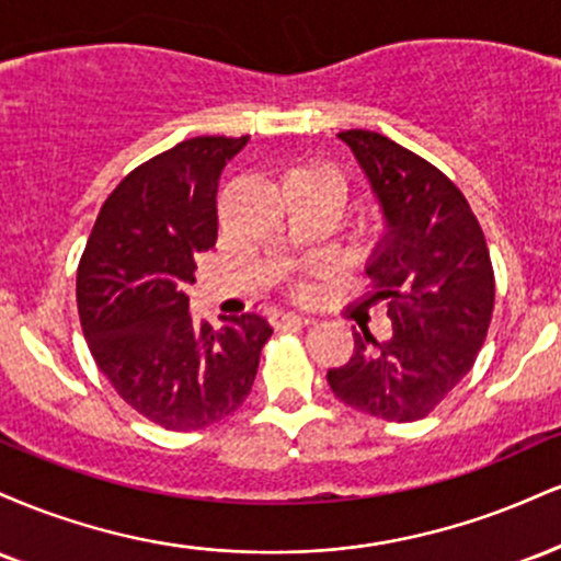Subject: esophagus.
<instances>
[{
  "label": "esophagus",
  "mask_w": 561,
  "mask_h": 561,
  "mask_svg": "<svg viewBox=\"0 0 561 561\" xmlns=\"http://www.w3.org/2000/svg\"><path fill=\"white\" fill-rule=\"evenodd\" d=\"M279 321L282 324H311V317H308V313H298V311H287V313H282L279 317Z\"/></svg>",
  "instance_id": "34e87169"
}]
</instances>
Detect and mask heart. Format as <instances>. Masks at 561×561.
<instances>
[{"label":"heart","mask_w":561,"mask_h":561,"mask_svg":"<svg viewBox=\"0 0 561 561\" xmlns=\"http://www.w3.org/2000/svg\"><path fill=\"white\" fill-rule=\"evenodd\" d=\"M293 173H311V176L324 179V182H330L334 190H337L340 195H343V179H340V173L334 171V169H330V165H306V169H298V171H293Z\"/></svg>","instance_id":"b5f03b06"}]
</instances>
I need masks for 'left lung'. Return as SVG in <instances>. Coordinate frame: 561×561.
<instances>
[{
	"label": "left lung",
	"mask_w": 561,
	"mask_h": 561,
	"mask_svg": "<svg viewBox=\"0 0 561 561\" xmlns=\"http://www.w3.org/2000/svg\"><path fill=\"white\" fill-rule=\"evenodd\" d=\"M371 186L382 234L366 261L392 332H353L351 362L327 371L334 396L388 422L427 416L485 343L495 282L485 237L446 173L366 128L340 131Z\"/></svg>",
	"instance_id": "left-lung-1"
}]
</instances>
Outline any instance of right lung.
Here are the masks:
<instances>
[{
    "label": "right lung",
    "mask_w": 561,
    "mask_h": 561,
    "mask_svg": "<svg viewBox=\"0 0 561 561\" xmlns=\"http://www.w3.org/2000/svg\"><path fill=\"white\" fill-rule=\"evenodd\" d=\"M250 137H195L156 156L113 190L76 276L83 334L118 396L165 430L208 427L253 390L274 327L259 313L192 319L186 287L218 234L224 165Z\"/></svg>",
    "instance_id": "1"
}]
</instances>
